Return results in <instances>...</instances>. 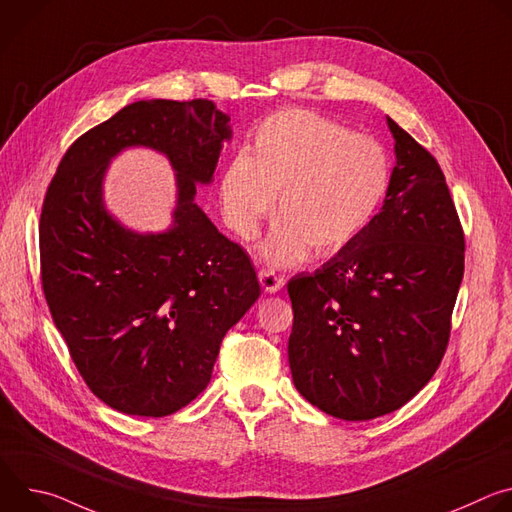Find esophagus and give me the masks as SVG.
I'll use <instances>...</instances> for the list:
<instances>
[{"label":"esophagus","instance_id":"esophagus-1","mask_svg":"<svg viewBox=\"0 0 512 512\" xmlns=\"http://www.w3.org/2000/svg\"><path fill=\"white\" fill-rule=\"evenodd\" d=\"M259 283L267 291V294H275V291H279L283 287V277L275 275L269 269H261L259 271Z\"/></svg>","mask_w":512,"mask_h":512}]
</instances>
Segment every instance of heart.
I'll return each mask as SVG.
<instances>
[{
    "label": "heart",
    "instance_id": "1",
    "mask_svg": "<svg viewBox=\"0 0 512 512\" xmlns=\"http://www.w3.org/2000/svg\"><path fill=\"white\" fill-rule=\"evenodd\" d=\"M389 184L381 145L308 111L285 109L265 119L247 154H237L221 178L227 225L241 239L257 235L277 197V216L261 257L287 267L308 249L328 255L342 249L377 212Z\"/></svg>",
    "mask_w": 512,
    "mask_h": 512
}]
</instances>
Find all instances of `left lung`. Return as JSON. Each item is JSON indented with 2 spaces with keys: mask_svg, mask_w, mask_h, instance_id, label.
Here are the masks:
<instances>
[{
  "mask_svg": "<svg viewBox=\"0 0 512 512\" xmlns=\"http://www.w3.org/2000/svg\"><path fill=\"white\" fill-rule=\"evenodd\" d=\"M387 125L397 164L379 214L287 283L294 385L344 421L387 415L427 385L464 277V231L440 164L391 117Z\"/></svg>",
  "mask_w": 512,
  "mask_h": 512,
  "instance_id": "8db88e82",
  "label": "left lung"
}]
</instances>
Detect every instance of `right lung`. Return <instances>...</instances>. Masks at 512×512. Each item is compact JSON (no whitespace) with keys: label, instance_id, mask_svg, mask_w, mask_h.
Returning a JSON list of instances; mask_svg holds the SVG:
<instances>
[{"label":"right lung","instance_id":"1","mask_svg":"<svg viewBox=\"0 0 512 512\" xmlns=\"http://www.w3.org/2000/svg\"><path fill=\"white\" fill-rule=\"evenodd\" d=\"M229 121L206 99L131 103L72 143L48 186L44 296L81 377L121 413L164 417L196 399L225 334L261 294L249 255L194 200L196 184L214 180ZM139 144L177 172L162 234H135L104 208V170Z\"/></svg>","mask_w":512,"mask_h":512}]
</instances>
